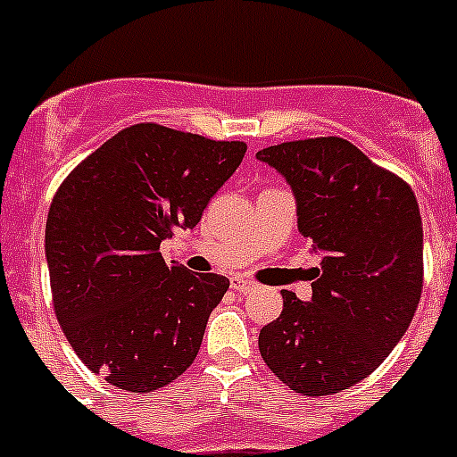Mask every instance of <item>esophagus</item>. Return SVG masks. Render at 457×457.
Instances as JSON below:
<instances>
[{"instance_id":"1","label":"esophagus","mask_w":457,"mask_h":457,"mask_svg":"<svg viewBox=\"0 0 457 457\" xmlns=\"http://www.w3.org/2000/svg\"><path fill=\"white\" fill-rule=\"evenodd\" d=\"M231 288L236 290V293H247V290L253 288V284L249 281V278L236 277V278H231Z\"/></svg>"}]
</instances>
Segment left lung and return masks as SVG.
Segmentation results:
<instances>
[{
	"mask_svg": "<svg viewBox=\"0 0 457 457\" xmlns=\"http://www.w3.org/2000/svg\"><path fill=\"white\" fill-rule=\"evenodd\" d=\"M256 157L288 180L300 233L322 253L311 302L284 290L258 350L295 394H338L385 361L421 300L417 196L341 137L286 141Z\"/></svg>",
	"mask_w": 457,
	"mask_h": 457,
	"instance_id": "1",
	"label": "left lung"
}]
</instances>
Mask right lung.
Segmentation results:
<instances>
[{"instance_id": "right-lung-1", "label": "right lung", "mask_w": 457, "mask_h": 457, "mask_svg": "<svg viewBox=\"0 0 457 457\" xmlns=\"http://www.w3.org/2000/svg\"><path fill=\"white\" fill-rule=\"evenodd\" d=\"M245 153V141L137 123L56 189L46 224L56 320L87 369L109 385L148 394L196 359L228 278L169 268L160 242L199 224Z\"/></svg>"}]
</instances>
